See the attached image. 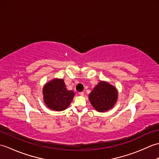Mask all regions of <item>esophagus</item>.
I'll return each mask as SVG.
<instances>
[{"label": "esophagus", "mask_w": 159, "mask_h": 159, "mask_svg": "<svg viewBox=\"0 0 159 159\" xmlns=\"http://www.w3.org/2000/svg\"><path fill=\"white\" fill-rule=\"evenodd\" d=\"M79 94L80 96H84V93H83V92H79Z\"/></svg>", "instance_id": "esophagus-1"}]
</instances>
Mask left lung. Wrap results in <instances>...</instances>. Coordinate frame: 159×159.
Returning a JSON list of instances; mask_svg holds the SVG:
<instances>
[{
	"label": "left lung",
	"instance_id": "1",
	"mask_svg": "<svg viewBox=\"0 0 159 159\" xmlns=\"http://www.w3.org/2000/svg\"><path fill=\"white\" fill-rule=\"evenodd\" d=\"M117 90L109 83L100 81L89 93V99L94 109L105 112L115 105L117 99Z\"/></svg>",
	"mask_w": 159,
	"mask_h": 159
}]
</instances>
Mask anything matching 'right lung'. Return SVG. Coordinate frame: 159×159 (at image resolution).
<instances>
[{
  "mask_svg": "<svg viewBox=\"0 0 159 159\" xmlns=\"http://www.w3.org/2000/svg\"><path fill=\"white\" fill-rule=\"evenodd\" d=\"M43 101L50 109L61 111L66 109L72 102L74 93L69 91L63 79H55L43 87Z\"/></svg>",
  "mask_w": 159,
  "mask_h": 159,
  "instance_id": "obj_1",
  "label": "right lung"
}]
</instances>
